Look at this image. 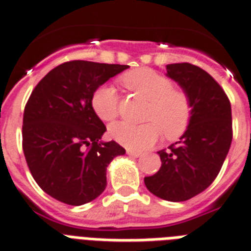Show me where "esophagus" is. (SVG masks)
Here are the masks:
<instances>
[{
	"instance_id": "obj_1",
	"label": "esophagus",
	"mask_w": 251,
	"mask_h": 251,
	"mask_svg": "<svg viewBox=\"0 0 251 251\" xmlns=\"http://www.w3.org/2000/svg\"><path fill=\"white\" fill-rule=\"evenodd\" d=\"M127 154L129 155V156H133V158H138V156H141V155H142V152H141V151L127 150Z\"/></svg>"
}]
</instances>
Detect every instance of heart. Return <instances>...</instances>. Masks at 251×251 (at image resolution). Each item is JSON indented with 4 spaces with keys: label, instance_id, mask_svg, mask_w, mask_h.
Segmentation results:
<instances>
[{
    "label": "heart",
    "instance_id": "heart-1",
    "mask_svg": "<svg viewBox=\"0 0 251 251\" xmlns=\"http://www.w3.org/2000/svg\"><path fill=\"white\" fill-rule=\"evenodd\" d=\"M119 82L136 96L148 101L144 121L134 124L119 122L109 128L110 137L128 149L144 150L158 142L161 133L165 140L176 141L187 132L192 119L191 96L183 88L173 87L169 76L150 68L130 70ZM91 105L102 122H113L119 115V100L113 87H99L91 97Z\"/></svg>",
    "mask_w": 251,
    "mask_h": 251
}]
</instances>
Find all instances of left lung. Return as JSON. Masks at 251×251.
I'll return each instance as SVG.
<instances>
[{
  "instance_id": "8db88e82",
  "label": "left lung",
  "mask_w": 251,
  "mask_h": 251,
  "mask_svg": "<svg viewBox=\"0 0 251 251\" xmlns=\"http://www.w3.org/2000/svg\"><path fill=\"white\" fill-rule=\"evenodd\" d=\"M167 75L191 96V124L178 142L159 151L161 167L145 177L151 194L168 201H185L212 185L232 142L231 102L209 73L190 63L169 64Z\"/></svg>"
}]
</instances>
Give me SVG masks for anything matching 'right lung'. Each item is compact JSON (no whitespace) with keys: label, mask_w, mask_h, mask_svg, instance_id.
Returning a JSON list of instances; mask_svg holds the SVG:
<instances>
[{"label":"right lung","mask_w":251,"mask_h":251,"mask_svg":"<svg viewBox=\"0 0 251 251\" xmlns=\"http://www.w3.org/2000/svg\"><path fill=\"white\" fill-rule=\"evenodd\" d=\"M128 65L72 60L53 68L32 91L23 117V151L34 181L68 205H83L106 187V168L126 150L100 142L106 127L92 93Z\"/></svg>","instance_id":"right-lung-1"}]
</instances>
